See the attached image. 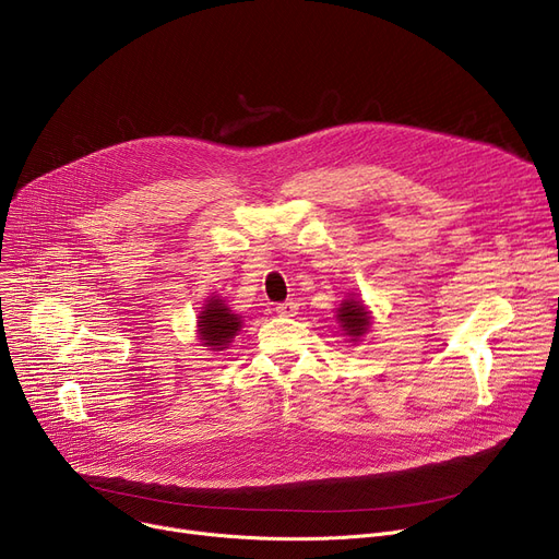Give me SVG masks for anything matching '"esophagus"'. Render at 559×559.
<instances>
[{"instance_id": "1", "label": "esophagus", "mask_w": 559, "mask_h": 559, "mask_svg": "<svg viewBox=\"0 0 559 559\" xmlns=\"http://www.w3.org/2000/svg\"><path fill=\"white\" fill-rule=\"evenodd\" d=\"M276 312H278L281 317H295V314H299V304H295V301L278 304V306H276Z\"/></svg>"}]
</instances>
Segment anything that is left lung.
<instances>
[{"label": "left lung", "instance_id": "8db88e82", "mask_svg": "<svg viewBox=\"0 0 559 559\" xmlns=\"http://www.w3.org/2000/svg\"><path fill=\"white\" fill-rule=\"evenodd\" d=\"M337 319H340L344 335H348L354 342H358L369 331V324H371V317H369L365 304L356 301V299L342 301V306L337 310Z\"/></svg>", "mask_w": 559, "mask_h": 559}]
</instances>
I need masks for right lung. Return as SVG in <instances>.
<instances>
[{"instance_id":"1","label":"right lung","mask_w":559,"mask_h":559,"mask_svg":"<svg viewBox=\"0 0 559 559\" xmlns=\"http://www.w3.org/2000/svg\"><path fill=\"white\" fill-rule=\"evenodd\" d=\"M242 329V319L233 314L222 299H211L199 312V340L213 350L228 348L233 337Z\"/></svg>"}]
</instances>
